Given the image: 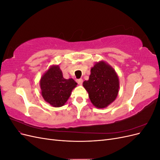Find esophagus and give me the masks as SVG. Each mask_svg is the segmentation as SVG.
Here are the masks:
<instances>
[{
  "instance_id": "esophagus-1",
  "label": "esophagus",
  "mask_w": 160,
  "mask_h": 160,
  "mask_svg": "<svg viewBox=\"0 0 160 160\" xmlns=\"http://www.w3.org/2000/svg\"><path fill=\"white\" fill-rule=\"evenodd\" d=\"M77 83H78L79 85H82V83H83V79H79L77 80Z\"/></svg>"
}]
</instances>
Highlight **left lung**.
<instances>
[{
  "instance_id": "8db88e82",
  "label": "left lung",
  "mask_w": 160,
  "mask_h": 160,
  "mask_svg": "<svg viewBox=\"0 0 160 160\" xmlns=\"http://www.w3.org/2000/svg\"><path fill=\"white\" fill-rule=\"evenodd\" d=\"M83 86L88 91L91 102L95 108H107L115 100L119 93V80L117 72L107 62H95L91 69L89 79Z\"/></svg>"
}]
</instances>
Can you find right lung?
Here are the masks:
<instances>
[{
    "label": "right lung",
    "mask_w": 160,
    "mask_h": 160,
    "mask_svg": "<svg viewBox=\"0 0 160 160\" xmlns=\"http://www.w3.org/2000/svg\"><path fill=\"white\" fill-rule=\"evenodd\" d=\"M77 85L72 78H64L59 65L50 66L40 80L42 97L46 102L55 108L61 107L66 103Z\"/></svg>",
    "instance_id": "obj_1"
}]
</instances>
